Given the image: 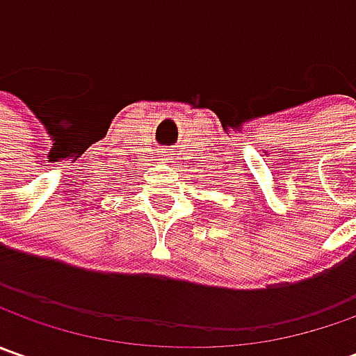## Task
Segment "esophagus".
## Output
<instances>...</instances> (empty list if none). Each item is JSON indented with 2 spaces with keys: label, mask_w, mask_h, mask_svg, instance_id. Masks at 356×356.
<instances>
[{
  "label": "esophagus",
  "mask_w": 356,
  "mask_h": 356,
  "mask_svg": "<svg viewBox=\"0 0 356 356\" xmlns=\"http://www.w3.org/2000/svg\"><path fill=\"white\" fill-rule=\"evenodd\" d=\"M158 156H160V160H172L170 148H160L158 150Z\"/></svg>",
  "instance_id": "1"
}]
</instances>
